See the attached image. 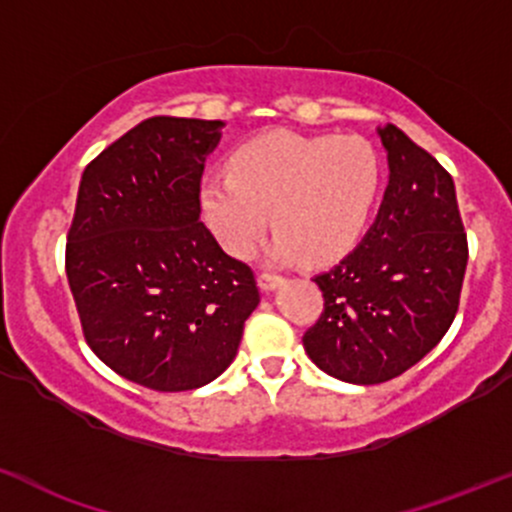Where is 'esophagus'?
<instances>
[{
	"instance_id": "obj_1",
	"label": "esophagus",
	"mask_w": 512,
	"mask_h": 512,
	"mask_svg": "<svg viewBox=\"0 0 512 512\" xmlns=\"http://www.w3.org/2000/svg\"><path fill=\"white\" fill-rule=\"evenodd\" d=\"M257 284H260L262 292H274V289H277V287H282V284H284V277H279V274L262 272L260 277H257Z\"/></svg>"
}]
</instances>
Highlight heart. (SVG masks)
<instances>
[{
	"instance_id": "heart-1",
	"label": "heart",
	"mask_w": 512,
	"mask_h": 512,
	"mask_svg": "<svg viewBox=\"0 0 512 512\" xmlns=\"http://www.w3.org/2000/svg\"><path fill=\"white\" fill-rule=\"evenodd\" d=\"M385 186V161L365 137L257 134L235 147L228 174H208L201 203L220 245L247 257L270 225V255L328 265L368 230Z\"/></svg>"
}]
</instances>
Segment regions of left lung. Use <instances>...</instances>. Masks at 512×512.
<instances>
[{
  "label": "left lung",
  "instance_id": "left-lung-1",
  "mask_svg": "<svg viewBox=\"0 0 512 512\" xmlns=\"http://www.w3.org/2000/svg\"><path fill=\"white\" fill-rule=\"evenodd\" d=\"M390 181L365 238L314 279L324 314L304 351L331 378L378 385L424 358L459 309L469 245L454 179L400 127H378Z\"/></svg>",
  "mask_w": 512,
  "mask_h": 512
}]
</instances>
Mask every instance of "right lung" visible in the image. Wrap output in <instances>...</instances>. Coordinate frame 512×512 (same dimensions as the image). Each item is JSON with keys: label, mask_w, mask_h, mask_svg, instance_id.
<instances>
[{"label": "right lung", "mask_w": 512, "mask_h": 512, "mask_svg": "<svg viewBox=\"0 0 512 512\" xmlns=\"http://www.w3.org/2000/svg\"><path fill=\"white\" fill-rule=\"evenodd\" d=\"M220 120L149 117L83 171L66 274L88 346L159 392L196 390L238 355L260 304L255 274L201 223Z\"/></svg>", "instance_id": "obj_1"}]
</instances>
